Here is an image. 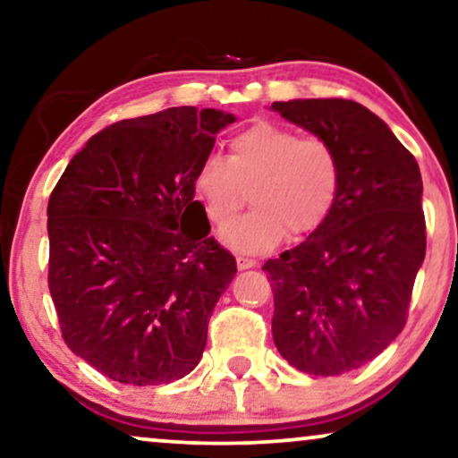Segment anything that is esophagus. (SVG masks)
Wrapping results in <instances>:
<instances>
[{"label": "esophagus", "instance_id": "1", "mask_svg": "<svg viewBox=\"0 0 458 458\" xmlns=\"http://www.w3.org/2000/svg\"><path fill=\"white\" fill-rule=\"evenodd\" d=\"M252 267H256L254 259H248V256H237V268H240V271H246V268H252Z\"/></svg>", "mask_w": 458, "mask_h": 458}]
</instances>
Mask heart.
<instances>
[{
  "label": "heart",
  "mask_w": 458,
  "mask_h": 458,
  "mask_svg": "<svg viewBox=\"0 0 458 458\" xmlns=\"http://www.w3.org/2000/svg\"><path fill=\"white\" fill-rule=\"evenodd\" d=\"M340 187V158L329 141L273 123L235 133L227 160L208 156L193 179L206 216L218 229L233 223L250 190L254 208L223 235L242 252L273 248L287 231L292 237L317 231L334 212Z\"/></svg>",
  "instance_id": "obj_1"
}]
</instances>
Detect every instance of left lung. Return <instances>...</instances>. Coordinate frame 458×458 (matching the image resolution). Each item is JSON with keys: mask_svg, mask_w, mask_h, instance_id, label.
<instances>
[{"mask_svg": "<svg viewBox=\"0 0 458 458\" xmlns=\"http://www.w3.org/2000/svg\"><path fill=\"white\" fill-rule=\"evenodd\" d=\"M271 108L340 158L327 221L262 267L275 298V346L298 371L331 377L367 365L404 329L428 242L421 173L387 124L352 99Z\"/></svg>", "mask_w": 458, "mask_h": 458, "instance_id": "1", "label": "left lung"}]
</instances>
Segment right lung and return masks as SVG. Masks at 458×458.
<instances>
[{
	"label": "right lung",
	"instance_id": "add662e5",
	"mask_svg": "<svg viewBox=\"0 0 458 458\" xmlns=\"http://www.w3.org/2000/svg\"><path fill=\"white\" fill-rule=\"evenodd\" d=\"M231 123L181 106L110 124L49 196L47 285L62 337L106 377L171 384L202 359L237 267L208 237L193 179Z\"/></svg>",
	"mask_w": 458,
	"mask_h": 458
}]
</instances>
